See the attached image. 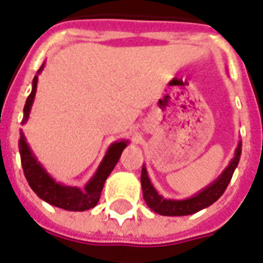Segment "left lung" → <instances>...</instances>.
I'll list each match as a JSON object with an SVG mask.
<instances>
[{"mask_svg":"<svg viewBox=\"0 0 263 263\" xmlns=\"http://www.w3.org/2000/svg\"><path fill=\"white\" fill-rule=\"evenodd\" d=\"M240 156H241V142H238V146L237 149H236V153H234L233 160L225 168V171L222 172L212 182L211 185L207 186L201 192H198L193 197L186 198V200H170V198H164L163 196H160L157 193V190L154 189L153 185H152L149 176H147L146 168L142 167L140 183H142L143 198H145L146 204L154 212H157L160 215L167 216L190 215V214H194V212L201 211L203 208L210 207L211 204L215 203L222 194L225 193L226 187H228L230 179L233 176L234 170L237 167Z\"/></svg>","mask_w":263,"mask_h":263,"instance_id":"8db88e82","label":"left lung"}]
</instances>
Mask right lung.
<instances>
[{"label": "right lung", "mask_w": 263, "mask_h": 263, "mask_svg": "<svg viewBox=\"0 0 263 263\" xmlns=\"http://www.w3.org/2000/svg\"><path fill=\"white\" fill-rule=\"evenodd\" d=\"M44 65L40 67L37 74L43 71ZM38 76H35L33 80V89L26 100L25 109H23V120L22 123L25 124L29 118L31 105L34 102L35 96V89H37ZM128 140H120L114 142L107 149L105 158L102 160L99 168L96 170L95 175L92 176L91 180L88 182L83 190L78 187H71V186H65L62 183H56L52 179L49 174L43 168V165L38 163L37 158L30 150L23 132H20L19 139V152L20 160H22V167L30 187L37 194L38 197L43 198L44 201H47L51 205L63 208L66 211H85L89 208H93L98 204L100 198V193L103 189L107 176L110 172L113 171L116 164L120 160V156L123 153V150L127 147Z\"/></svg>", "instance_id": "right-lung-1"}]
</instances>
